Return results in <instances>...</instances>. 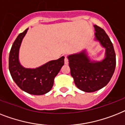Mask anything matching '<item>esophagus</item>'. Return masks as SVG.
Wrapping results in <instances>:
<instances>
[{
    "instance_id": "esophagus-1",
    "label": "esophagus",
    "mask_w": 125,
    "mask_h": 125,
    "mask_svg": "<svg viewBox=\"0 0 125 125\" xmlns=\"http://www.w3.org/2000/svg\"><path fill=\"white\" fill-rule=\"evenodd\" d=\"M64 62H65V64L67 65L69 63V60H68V58L65 56V60H64Z\"/></svg>"
}]
</instances>
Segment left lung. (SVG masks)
Listing matches in <instances>:
<instances>
[{
	"mask_svg": "<svg viewBox=\"0 0 125 125\" xmlns=\"http://www.w3.org/2000/svg\"><path fill=\"white\" fill-rule=\"evenodd\" d=\"M96 39L106 49L101 62H91L85 51L68 56L71 74L79 89L87 92L98 91L110 82L115 71L116 59L113 44L105 31L95 25Z\"/></svg>",
	"mask_w": 125,
	"mask_h": 125,
	"instance_id": "obj_1",
	"label": "left lung"
}]
</instances>
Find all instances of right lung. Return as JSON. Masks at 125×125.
<instances>
[{
	"label": "right lung",
	"instance_id": "add662e5",
	"mask_svg": "<svg viewBox=\"0 0 125 125\" xmlns=\"http://www.w3.org/2000/svg\"><path fill=\"white\" fill-rule=\"evenodd\" d=\"M27 29L19 34L13 42L9 56V69L14 82L22 91L34 95H42L52 89L54 79L64 65L65 58L49 62L36 69L23 67L19 63V51Z\"/></svg>",
	"mask_w": 125,
	"mask_h": 125
}]
</instances>
